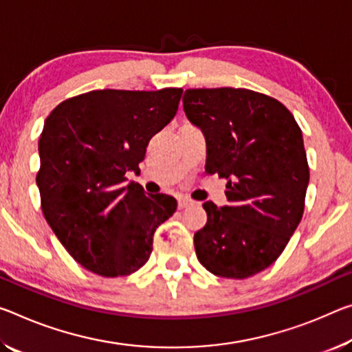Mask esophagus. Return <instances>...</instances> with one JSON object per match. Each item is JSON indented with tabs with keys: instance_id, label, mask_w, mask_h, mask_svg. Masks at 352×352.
Wrapping results in <instances>:
<instances>
[{
	"instance_id": "34e87169",
	"label": "esophagus",
	"mask_w": 352,
	"mask_h": 352,
	"mask_svg": "<svg viewBox=\"0 0 352 352\" xmlns=\"http://www.w3.org/2000/svg\"><path fill=\"white\" fill-rule=\"evenodd\" d=\"M189 205H192V200H189V199H186V197H180V199H178V208H180V210L186 208V206H189Z\"/></svg>"
}]
</instances>
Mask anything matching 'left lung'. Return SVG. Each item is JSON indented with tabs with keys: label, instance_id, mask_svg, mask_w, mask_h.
Here are the masks:
<instances>
[{
	"label": "left lung",
	"instance_id": "obj_1",
	"mask_svg": "<svg viewBox=\"0 0 352 352\" xmlns=\"http://www.w3.org/2000/svg\"><path fill=\"white\" fill-rule=\"evenodd\" d=\"M183 109L205 135V174L227 180L228 205L204 204L197 258L219 277L258 274L304 214L310 174L302 131L278 100L249 89H188Z\"/></svg>",
	"mask_w": 352,
	"mask_h": 352
}]
</instances>
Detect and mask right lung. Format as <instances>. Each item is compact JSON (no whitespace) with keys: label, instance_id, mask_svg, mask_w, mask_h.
Segmentation results:
<instances>
[{"label":"right lung","instance_id":"right-lung-1","mask_svg":"<svg viewBox=\"0 0 352 352\" xmlns=\"http://www.w3.org/2000/svg\"><path fill=\"white\" fill-rule=\"evenodd\" d=\"M183 89L91 91L64 100L45 119L36 183L43 216L74 260L103 277L138 271L153 233L177 200L146 196L138 172L148 141L174 119Z\"/></svg>","mask_w":352,"mask_h":352}]
</instances>
